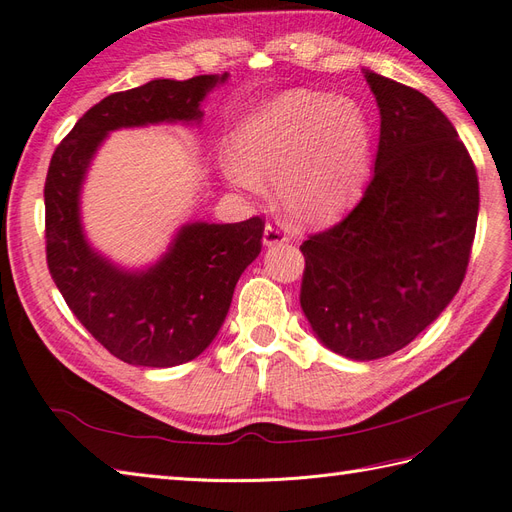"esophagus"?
<instances>
[{
	"label": "esophagus",
	"mask_w": 512,
	"mask_h": 512,
	"mask_svg": "<svg viewBox=\"0 0 512 512\" xmlns=\"http://www.w3.org/2000/svg\"><path fill=\"white\" fill-rule=\"evenodd\" d=\"M286 241H288V237H286V232L280 226H277V224H267L265 226V235H262V243H265V247L282 245Z\"/></svg>",
	"instance_id": "esophagus-1"
}]
</instances>
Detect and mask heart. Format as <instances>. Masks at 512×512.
I'll return each instance as SVG.
<instances>
[{"mask_svg": "<svg viewBox=\"0 0 512 512\" xmlns=\"http://www.w3.org/2000/svg\"><path fill=\"white\" fill-rule=\"evenodd\" d=\"M371 145L369 121L352 100L292 89L239 121L222 170L252 196H262L265 181H275V198L288 222L322 228L361 200Z\"/></svg>", "mask_w": 512, "mask_h": 512, "instance_id": "b5f03b06", "label": "heart"}]
</instances>
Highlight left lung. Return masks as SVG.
Masks as SVG:
<instances>
[{
    "instance_id": "left-lung-1",
    "label": "left lung",
    "mask_w": 512,
    "mask_h": 512,
    "mask_svg": "<svg viewBox=\"0 0 512 512\" xmlns=\"http://www.w3.org/2000/svg\"><path fill=\"white\" fill-rule=\"evenodd\" d=\"M363 74L380 111L374 177L342 222L301 245V309L322 346L374 361L408 346L457 294L478 177L436 104L374 70Z\"/></svg>"
}]
</instances>
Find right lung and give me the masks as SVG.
<instances>
[{"mask_svg": "<svg viewBox=\"0 0 512 512\" xmlns=\"http://www.w3.org/2000/svg\"><path fill=\"white\" fill-rule=\"evenodd\" d=\"M224 74L153 79L98 102L55 149L44 183L46 262L72 314L123 363L175 367L203 354L220 333L241 273L262 247L260 218L185 222L151 265L130 269L87 239L81 194L108 134L160 123L200 126L203 102Z\"/></svg>", "mask_w": 512, "mask_h": 512, "instance_id": "add662e5", "label": "right lung"}]
</instances>
